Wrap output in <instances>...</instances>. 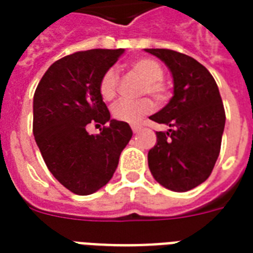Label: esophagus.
Instances as JSON below:
<instances>
[{
	"label": "esophagus",
	"instance_id": "obj_1",
	"mask_svg": "<svg viewBox=\"0 0 253 253\" xmlns=\"http://www.w3.org/2000/svg\"><path fill=\"white\" fill-rule=\"evenodd\" d=\"M141 125H132V130H133V133H139L140 130H141Z\"/></svg>",
	"mask_w": 253,
	"mask_h": 253
}]
</instances>
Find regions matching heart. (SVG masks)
Segmentation results:
<instances>
[{
  "instance_id": "heart-1",
  "label": "heart",
  "mask_w": 253,
  "mask_h": 253,
  "mask_svg": "<svg viewBox=\"0 0 253 253\" xmlns=\"http://www.w3.org/2000/svg\"><path fill=\"white\" fill-rule=\"evenodd\" d=\"M130 68L134 74H137L140 78L144 79L145 84L143 87V93L151 94L156 99H163L166 97V87L162 84L163 79V68L156 60L149 58H141L133 60L130 63ZM119 87V75L116 70L109 68L102 75L99 82V94L105 101H112L117 94ZM155 102L149 98H143L139 101H128L123 99L114 105L112 109V114L116 120L126 124H139L155 110Z\"/></svg>"
}]
</instances>
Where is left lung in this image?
<instances>
[{
	"label": "left lung",
	"mask_w": 253,
	"mask_h": 253,
	"mask_svg": "<svg viewBox=\"0 0 253 253\" xmlns=\"http://www.w3.org/2000/svg\"><path fill=\"white\" fill-rule=\"evenodd\" d=\"M169 67L174 81L169 102L149 119L169 125L156 132L148 152L155 180L171 191H189L209 178L220 155L225 110L214 78L208 68L185 53L145 48Z\"/></svg>",
	"instance_id": "left-lung-1"
}]
</instances>
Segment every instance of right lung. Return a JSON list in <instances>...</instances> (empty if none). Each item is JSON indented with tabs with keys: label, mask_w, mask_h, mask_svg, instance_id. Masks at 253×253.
I'll use <instances>...</instances> for the list:
<instances>
[{
	"label": "right lung",
	"mask_w": 253,
	"mask_h": 253,
	"mask_svg": "<svg viewBox=\"0 0 253 253\" xmlns=\"http://www.w3.org/2000/svg\"><path fill=\"white\" fill-rule=\"evenodd\" d=\"M124 49H88L59 59L33 95V136L51 174L74 194L104 187L132 137L126 123L110 119L99 82ZM90 122L108 124L90 135Z\"/></svg>",
	"instance_id": "right-lung-1"
}]
</instances>
